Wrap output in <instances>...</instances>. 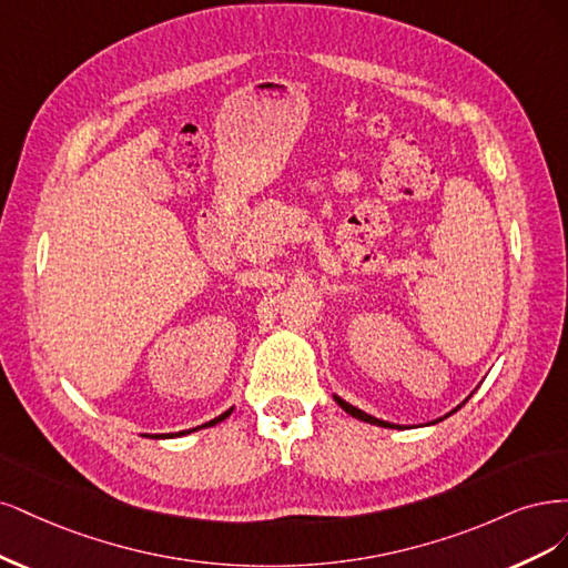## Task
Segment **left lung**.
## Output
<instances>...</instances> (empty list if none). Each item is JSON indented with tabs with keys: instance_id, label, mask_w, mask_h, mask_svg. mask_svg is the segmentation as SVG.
<instances>
[{
	"instance_id": "8db88e82",
	"label": "left lung",
	"mask_w": 568,
	"mask_h": 568,
	"mask_svg": "<svg viewBox=\"0 0 568 568\" xmlns=\"http://www.w3.org/2000/svg\"><path fill=\"white\" fill-rule=\"evenodd\" d=\"M474 394V392H471ZM469 394V396H471ZM467 396V398H469ZM333 398H335V404L344 410V413H349L352 417H356V419H361V423H368V425H377V427H384V429H410V425H396V423H389V419H379V417H375V415H371V413H365V410H361V408H356V406H352V404H346V400L342 398V396H337V394H333ZM467 398L463 400L460 406L457 408H453L450 413H446L444 417H436V419H432V423H427V425H436V423H442V419H446V417H450L453 413H457L460 410L465 404H467Z\"/></svg>"
}]
</instances>
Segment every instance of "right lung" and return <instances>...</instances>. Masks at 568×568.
Returning a JSON list of instances; mask_svg holds the SVG:
<instances>
[{
	"instance_id": "add662e5",
	"label": "right lung",
	"mask_w": 568,
	"mask_h": 568,
	"mask_svg": "<svg viewBox=\"0 0 568 568\" xmlns=\"http://www.w3.org/2000/svg\"><path fill=\"white\" fill-rule=\"evenodd\" d=\"M233 413V408H229L226 413H222L219 417H214V419H210V423H205V425H200V427H193V429H186V432H176V434H170V436H158V438H172V436H184V434H191V432H197V429H203V427H214V425H219V423H224V419L229 417Z\"/></svg>"
}]
</instances>
